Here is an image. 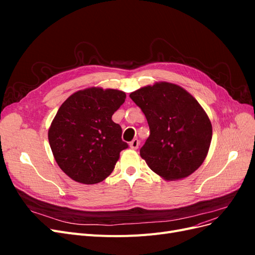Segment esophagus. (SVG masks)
<instances>
[{
  "label": "esophagus",
  "instance_id": "34e87169",
  "mask_svg": "<svg viewBox=\"0 0 255 255\" xmlns=\"http://www.w3.org/2000/svg\"><path fill=\"white\" fill-rule=\"evenodd\" d=\"M138 145H139V140H138V139H133L132 141L129 142V146L133 150H136L138 148Z\"/></svg>",
  "mask_w": 255,
  "mask_h": 255
}]
</instances>
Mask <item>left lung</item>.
<instances>
[{
  "label": "left lung",
  "instance_id": "obj_1",
  "mask_svg": "<svg viewBox=\"0 0 255 255\" xmlns=\"http://www.w3.org/2000/svg\"><path fill=\"white\" fill-rule=\"evenodd\" d=\"M144 114L150 136L140 156L167 181L190 175L202 165L212 140V125L197 100L175 84L160 82L129 95Z\"/></svg>",
  "mask_w": 255,
  "mask_h": 255
}]
</instances>
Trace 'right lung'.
<instances>
[{"label":"right lung","mask_w":255,"mask_h":255,"mask_svg":"<svg viewBox=\"0 0 255 255\" xmlns=\"http://www.w3.org/2000/svg\"><path fill=\"white\" fill-rule=\"evenodd\" d=\"M116 89L88 88L75 92L61 104L49 129L56 163L68 176L82 184L105 180L128 144L112 116L126 101Z\"/></svg>","instance_id":"obj_1"}]
</instances>
